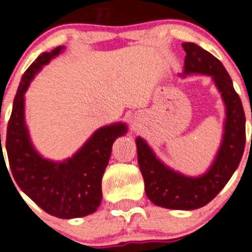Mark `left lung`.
Instances as JSON below:
<instances>
[{
  "label": "left lung",
  "instance_id": "1",
  "mask_svg": "<svg viewBox=\"0 0 252 252\" xmlns=\"http://www.w3.org/2000/svg\"><path fill=\"white\" fill-rule=\"evenodd\" d=\"M182 46L186 58L181 78L211 76L225 104L223 134L214 162L201 176H186L164 164L142 137L135 138V144L144 189L151 202L169 210L189 211L212 201L237 169L246 143V119L241 99L221 61L193 42H183Z\"/></svg>",
  "mask_w": 252,
  "mask_h": 252
}]
</instances>
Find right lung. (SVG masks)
<instances>
[{
  "label": "right lung",
  "instance_id": "right-lung-1",
  "mask_svg": "<svg viewBox=\"0 0 252 252\" xmlns=\"http://www.w3.org/2000/svg\"><path fill=\"white\" fill-rule=\"evenodd\" d=\"M64 49L59 46L42 53L22 75L7 126L6 152L13 180L26 196L51 216L76 219L94 214L100 206L101 178L113 143L126 134L128 126L118 122L96 129L78 152L64 160L47 159L36 151L25 121V93L36 74ZM1 153V165H6L2 144Z\"/></svg>",
  "mask_w": 252,
  "mask_h": 252
}]
</instances>
